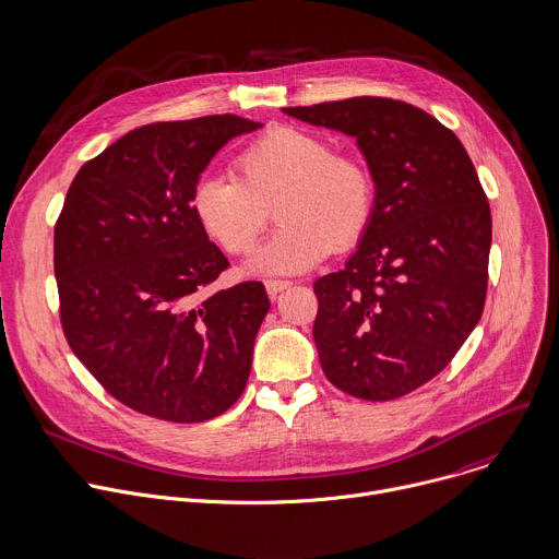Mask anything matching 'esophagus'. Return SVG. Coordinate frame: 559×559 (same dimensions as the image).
<instances>
[{
	"label": "esophagus",
	"mask_w": 559,
	"mask_h": 559,
	"mask_svg": "<svg viewBox=\"0 0 559 559\" xmlns=\"http://www.w3.org/2000/svg\"><path fill=\"white\" fill-rule=\"evenodd\" d=\"M290 286V282L286 280H266V293L271 299H275L280 293H284Z\"/></svg>",
	"instance_id": "34e87169"
}]
</instances>
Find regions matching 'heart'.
I'll list each match as a JSON object with an SVG mask.
<instances>
[{
	"mask_svg": "<svg viewBox=\"0 0 559 559\" xmlns=\"http://www.w3.org/2000/svg\"><path fill=\"white\" fill-rule=\"evenodd\" d=\"M236 171L202 176L189 204L206 238L231 255L251 251L273 206L280 227L251 255V273H304L330 249L355 247L374 213L370 169L304 130L264 134L238 156Z\"/></svg>",
	"mask_w": 559,
	"mask_h": 559,
	"instance_id": "1",
	"label": "heart"
}]
</instances>
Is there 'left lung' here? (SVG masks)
I'll list each match as a JSON object with an SVG mask.
<instances>
[{
  "mask_svg": "<svg viewBox=\"0 0 559 559\" xmlns=\"http://www.w3.org/2000/svg\"><path fill=\"white\" fill-rule=\"evenodd\" d=\"M284 115L357 139L374 213L344 271L314 282L325 379L392 401L448 366L483 317L491 211L459 136L420 107L355 96Z\"/></svg>",
  "mask_w": 559,
  "mask_h": 559,
  "instance_id": "left-lung-1",
  "label": "left lung"
}]
</instances>
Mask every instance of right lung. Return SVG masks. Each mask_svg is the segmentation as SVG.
<instances>
[{
	"label": "right lung",
	"mask_w": 559,
	"mask_h": 559,
	"mask_svg": "<svg viewBox=\"0 0 559 559\" xmlns=\"http://www.w3.org/2000/svg\"><path fill=\"white\" fill-rule=\"evenodd\" d=\"M213 115L128 132L74 176L55 225L63 334L107 394L171 423L225 414L249 381L271 308L262 282L206 295L229 260L191 213V189L234 136Z\"/></svg>",
	"instance_id": "obj_1"
}]
</instances>
